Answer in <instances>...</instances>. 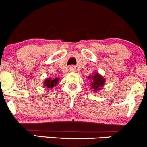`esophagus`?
Instances as JSON below:
<instances>
[{
	"label": "esophagus",
	"mask_w": 147,
	"mask_h": 147,
	"mask_svg": "<svg viewBox=\"0 0 147 147\" xmlns=\"http://www.w3.org/2000/svg\"><path fill=\"white\" fill-rule=\"evenodd\" d=\"M70 70H75V67H74V66H71V67H70Z\"/></svg>",
	"instance_id": "34e87169"
}]
</instances>
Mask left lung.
<instances>
[{
    "label": "left lung",
    "instance_id": "obj_1",
    "mask_svg": "<svg viewBox=\"0 0 147 147\" xmlns=\"http://www.w3.org/2000/svg\"><path fill=\"white\" fill-rule=\"evenodd\" d=\"M89 79H92V84H91V87L93 89V91H97L101 90L103 86L104 85V82H105V79L104 77L98 73L94 74L93 76L90 77L89 76Z\"/></svg>",
    "mask_w": 147,
    "mask_h": 147
}]
</instances>
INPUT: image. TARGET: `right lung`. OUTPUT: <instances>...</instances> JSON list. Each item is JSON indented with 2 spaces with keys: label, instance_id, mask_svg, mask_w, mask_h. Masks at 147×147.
I'll list each match as a JSON object with an SVG mask.
<instances>
[{
  "label": "right lung",
  "instance_id": "1",
  "mask_svg": "<svg viewBox=\"0 0 147 147\" xmlns=\"http://www.w3.org/2000/svg\"><path fill=\"white\" fill-rule=\"evenodd\" d=\"M58 78H55V79H51V78H48L46 80H45L44 84L46 88H53L54 86H56L58 84Z\"/></svg>",
  "mask_w": 147,
  "mask_h": 147
}]
</instances>
